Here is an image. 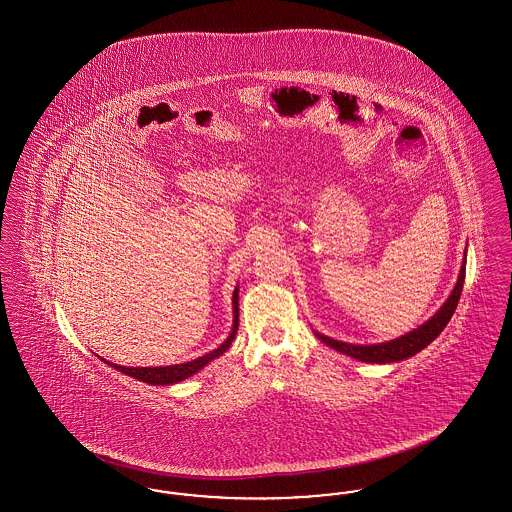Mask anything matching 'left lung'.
<instances>
[{"label": "left lung", "instance_id": "1", "mask_svg": "<svg viewBox=\"0 0 512 512\" xmlns=\"http://www.w3.org/2000/svg\"><path fill=\"white\" fill-rule=\"evenodd\" d=\"M466 255V253H464ZM464 272H466V261L461 267L459 272V280L453 288L451 295L447 297V301L441 305L438 313L430 320H426L422 326L414 328L413 332L397 338V340L384 341V343H372V345H355V343H345V341L332 340L324 334H317L320 341H324L328 347L340 351L343 355H349L357 361L363 363H395V361H403L416 355L418 351H422L426 345H430L432 341L438 338L439 334L443 332V328L447 326V322L453 317L457 303L461 299V292H463Z\"/></svg>", "mask_w": 512, "mask_h": 512}]
</instances>
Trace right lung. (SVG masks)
Masks as SVG:
<instances>
[{"mask_svg":"<svg viewBox=\"0 0 512 512\" xmlns=\"http://www.w3.org/2000/svg\"><path fill=\"white\" fill-rule=\"evenodd\" d=\"M238 288L234 290V295H232V309H234V324H232V332H230V336L224 340V343H220L219 347L215 349V351H211V353H207V355H203V357H197L194 361H190V363H180V365H171V366H121L115 365V363H109V361H105V359H101L105 365L111 366V368H115V370H119L122 374H126V376H132V378H136V380H140V382H146V384H151V386H169V384H176V382H182V380H186V378H190V376H194L195 372H199L201 368L205 365H209L213 359H217L220 357L230 345H232V341L236 338V332H238V326H240V307H238Z\"/></svg>","mask_w":512,"mask_h":512,"instance_id":"right-lung-1","label":"right lung"}]
</instances>
